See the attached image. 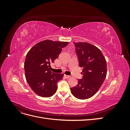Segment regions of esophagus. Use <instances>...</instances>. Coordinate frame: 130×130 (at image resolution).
I'll return each mask as SVG.
<instances>
[{"instance_id":"1","label":"esophagus","mask_w":130,"mask_h":130,"mask_svg":"<svg viewBox=\"0 0 130 130\" xmlns=\"http://www.w3.org/2000/svg\"><path fill=\"white\" fill-rule=\"evenodd\" d=\"M65 77H66V78H70V77H71V76H70V75H65Z\"/></svg>"}]
</instances>
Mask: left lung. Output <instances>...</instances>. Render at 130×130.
I'll list each match as a JSON object with an SVG mask.
<instances>
[{"label":"left lung","instance_id":"8db88e82","mask_svg":"<svg viewBox=\"0 0 130 130\" xmlns=\"http://www.w3.org/2000/svg\"><path fill=\"white\" fill-rule=\"evenodd\" d=\"M79 60L83 67L84 77L70 88L73 95L78 99H87L99 90L107 75V64L101 50L87 42L74 43Z\"/></svg>","mask_w":130,"mask_h":130}]
</instances>
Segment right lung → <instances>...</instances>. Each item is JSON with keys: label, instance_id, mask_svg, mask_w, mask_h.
<instances>
[{"label": "right lung", "instance_id": "obj_1", "mask_svg": "<svg viewBox=\"0 0 130 130\" xmlns=\"http://www.w3.org/2000/svg\"><path fill=\"white\" fill-rule=\"evenodd\" d=\"M68 42L44 40L37 43L27 53L24 62L25 78L27 84L38 95L49 98L56 93L57 82L64 75L50 70L53 63Z\"/></svg>", "mask_w": 130, "mask_h": 130}]
</instances>
